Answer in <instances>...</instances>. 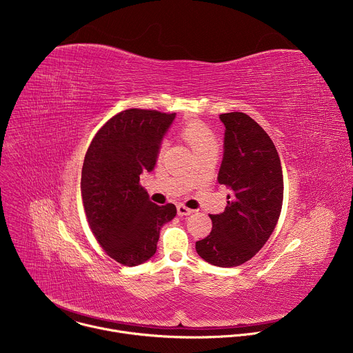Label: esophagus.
Returning <instances> with one entry per match:
<instances>
[{"label": "esophagus", "mask_w": 353, "mask_h": 353, "mask_svg": "<svg viewBox=\"0 0 353 353\" xmlns=\"http://www.w3.org/2000/svg\"><path fill=\"white\" fill-rule=\"evenodd\" d=\"M177 214H179V216H187V215L192 214V210L184 207L183 204H179V205H177Z\"/></svg>", "instance_id": "34e87169"}]
</instances>
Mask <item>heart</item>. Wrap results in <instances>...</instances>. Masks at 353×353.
I'll list each match as a JSON object with an SVG mask.
<instances>
[{
	"label": "heart",
	"instance_id": "heart-1",
	"mask_svg": "<svg viewBox=\"0 0 353 353\" xmlns=\"http://www.w3.org/2000/svg\"><path fill=\"white\" fill-rule=\"evenodd\" d=\"M181 135L184 141L190 145V148L194 150L195 155H199L203 152H207V150H216L218 142L215 134L211 131L210 127H207L204 123L201 121H190L184 125ZM166 149V143L163 142L161 145V152L159 155L162 157Z\"/></svg>",
	"mask_w": 353,
	"mask_h": 353
}]
</instances>
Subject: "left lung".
I'll use <instances>...</instances> for the list:
<instances>
[{
	"label": "left lung",
	"instance_id": "obj_1",
	"mask_svg": "<svg viewBox=\"0 0 353 353\" xmlns=\"http://www.w3.org/2000/svg\"><path fill=\"white\" fill-rule=\"evenodd\" d=\"M225 125L223 158L218 183L225 184L228 205L210 215L212 232L195 243L198 256L216 267H237L259 253L281 215L283 176L268 134L244 113L219 116Z\"/></svg>",
	"mask_w": 353,
	"mask_h": 353
}]
</instances>
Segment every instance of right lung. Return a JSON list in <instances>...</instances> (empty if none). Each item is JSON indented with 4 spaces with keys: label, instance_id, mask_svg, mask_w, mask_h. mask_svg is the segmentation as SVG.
<instances>
[{
    "label": "right lung",
    "instance_id": "add662e5",
    "mask_svg": "<svg viewBox=\"0 0 353 353\" xmlns=\"http://www.w3.org/2000/svg\"><path fill=\"white\" fill-rule=\"evenodd\" d=\"M176 113L130 109L112 117L92 139L82 166L81 192L89 226L106 253L127 267L154 257L161 229L177 211L157 205L139 176L157 166Z\"/></svg>",
    "mask_w": 353,
    "mask_h": 353
}]
</instances>
